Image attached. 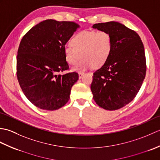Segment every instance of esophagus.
<instances>
[{
    "instance_id": "34e87169",
    "label": "esophagus",
    "mask_w": 160,
    "mask_h": 160,
    "mask_svg": "<svg viewBox=\"0 0 160 160\" xmlns=\"http://www.w3.org/2000/svg\"><path fill=\"white\" fill-rule=\"evenodd\" d=\"M84 75V73L83 72H80L79 73H78V76H79V78L80 79V78H82V76Z\"/></svg>"
}]
</instances>
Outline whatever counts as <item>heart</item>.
Segmentation results:
<instances>
[{
  "label": "heart",
  "instance_id": "b5f03b06",
  "mask_svg": "<svg viewBox=\"0 0 160 160\" xmlns=\"http://www.w3.org/2000/svg\"><path fill=\"white\" fill-rule=\"evenodd\" d=\"M71 44V46H66L64 49L67 62L74 64L82 57L72 68L75 71L102 67L109 59L113 49L112 38L106 32H81L73 36Z\"/></svg>",
  "mask_w": 160,
  "mask_h": 160
}]
</instances>
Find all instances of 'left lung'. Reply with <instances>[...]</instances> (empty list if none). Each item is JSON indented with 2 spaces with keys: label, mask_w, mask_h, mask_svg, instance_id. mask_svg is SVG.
<instances>
[{
  "label": "left lung",
  "mask_w": 160,
  "mask_h": 160,
  "mask_svg": "<svg viewBox=\"0 0 160 160\" xmlns=\"http://www.w3.org/2000/svg\"><path fill=\"white\" fill-rule=\"evenodd\" d=\"M92 28L108 32L113 43L109 59L93 73V100L104 109L117 110L134 99L145 78L143 43L136 32L120 22L98 23Z\"/></svg>",
  "instance_id": "8db88e82"
}]
</instances>
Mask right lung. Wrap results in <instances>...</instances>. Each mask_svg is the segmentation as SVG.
Here are the masks:
<instances>
[{
  "instance_id": "right-lung-1",
  "label": "right lung",
  "mask_w": 160,
  "mask_h": 160,
  "mask_svg": "<svg viewBox=\"0 0 160 160\" xmlns=\"http://www.w3.org/2000/svg\"><path fill=\"white\" fill-rule=\"evenodd\" d=\"M79 27L73 22L48 19L33 27L21 40L17 78L26 98L41 109L57 110L69 100L78 73H58L69 69L64 49Z\"/></svg>"
}]
</instances>
